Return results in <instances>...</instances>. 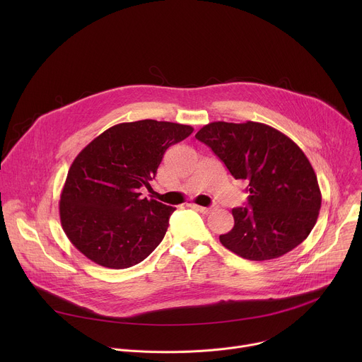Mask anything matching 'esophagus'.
<instances>
[{"mask_svg":"<svg viewBox=\"0 0 362 362\" xmlns=\"http://www.w3.org/2000/svg\"><path fill=\"white\" fill-rule=\"evenodd\" d=\"M193 208L194 209H197L199 212H202V214H204V215H209L214 209H215V206H212V208H204V206H199V204H193Z\"/></svg>","mask_w":362,"mask_h":362,"instance_id":"obj_1","label":"esophagus"}]
</instances>
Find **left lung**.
<instances>
[{
    "label": "left lung",
    "mask_w": 362,
    "mask_h": 362,
    "mask_svg": "<svg viewBox=\"0 0 362 362\" xmlns=\"http://www.w3.org/2000/svg\"><path fill=\"white\" fill-rule=\"evenodd\" d=\"M194 137L249 192V208L232 209L235 225L219 236L226 249L249 261H269L308 238L322 196L311 163L293 140L256 122H214Z\"/></svg>",
    "instance_id": "8db88e82"
}]
</instances>
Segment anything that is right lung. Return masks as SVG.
<instances>
[{"label": "right lung", "instance_id": "add662e5", "mask_svg": "<svg viewBox=\"0 0 362 362\" xmlns=\"http://www.w3.org/2000/svg\"><path fill=\"white\" fill-rule=\"evenodd\" d=\"M192 126L139 120L116 124L74 159L60 196V221L70 242L90 261L110 269L140 264L166 235L175 208L143 199L165 151Z\"/></svg>", "mask_w": 362, "mask_h": 362}]
</instances>
